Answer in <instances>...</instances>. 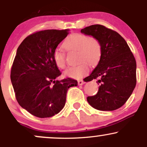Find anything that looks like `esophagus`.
I'll use <instances>...</instances> for the list:
<instances>
[{"instance_id":"esophagus-1","label":"esophagus","mask_w":147,"mask_h":147,"mask_svg":"<svg viewBox=\"0 0 147 147\" xmlns=\"http://www.w3.org/2000/svg\"><path fill=\"white\" fill-rule=\"evenodd\" d=\"M84 84V82L83 80H79V81H78V85H79V86L83 85Z\"/></svg>"}]
</instances>
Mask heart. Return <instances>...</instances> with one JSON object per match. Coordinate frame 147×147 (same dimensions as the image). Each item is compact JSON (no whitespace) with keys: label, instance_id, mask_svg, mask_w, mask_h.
Masks as SVG:
<instances>
[{"label":"heart","instance_id":"b5f03b06","mask_svg":"<svg viewBox=\"0 0 147 147\" xmlns=\"http://www.w3.org/2000/svg\"><path fill=\"white\" fill-rule=\"evenodd\" d=\"M63 47L68 52H77V60L79 63L67 69L64 74L74 79L83 77L89 70V65H95L99 62L102 53V44L97 38L85 34L75 33L69 36L63 42ZM54 61L58 68L66 66L65 54L59 49L53 52Z\"/></svg>","mask_w":147,"mask_h":147}]
</instances>
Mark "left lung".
<instances>
[{
	"instance_id": "left-lung-1",
	"label": "left lung",
	"mask_w": 147,
	"mask_h": 147,
	"mask_svg": "<svg viewBox=\"0 0 147 147\" xmlns=\"http://www.w3.org/2000/svg\"><path fill=\"white\" fill-rule=\"evenodd\" d=\"M81 32L97 38L102 53L98 64L85 82L98 79L97 93L87 97L89 104L99 111H114L125 104L136 85V61L124 38L102 25H92Z\"/></svg>"
}]
</instances>
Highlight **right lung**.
Segmentation results:
<instances>
[{
	"label": "right lung",
	"mask_w": 147,
	"mask_h": 147,
	"mask_svg": "<svg viewBox=\"0 0 147 147\" xmlns=\"http://www.w3.org/2000/svg\"><path fill=\"white\" fill-rule=\"evenodd\" d=\"M69 30H46L27 36L16 51L11 69V82L19 105L40 118L50 117L63 109L68 88L77 86L71 78L55 80L61 75L53 52Z\"/></svg>",
	"instance_id": "1"
}]
</instances>
